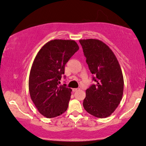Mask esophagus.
<instances>
[{"mask_svg": "<svg viewBox=\"0 0 146 146\" xmlns=\"http://www.w3.org/2000/svg\"><path fill=\"white\" fill-rule=\"evenodd\" d=\"M79 90V88H73L72 91L73 92H76L77 90Z\"/></svg>", "mask_w": 146, "mask_h": 146, "instance_id": "obj_1", "label": "esophagus"}]
</instances>
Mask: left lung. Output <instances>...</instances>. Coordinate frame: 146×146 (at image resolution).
Returning <instances> with one entry per match:
<instances>
[{"label":"left lung","instance_id":"1","mask_svg":"<svg viewBox=\"0 0 146 146\" xmlns=\"http://www.w3.org/2000/svg\"><path fill=\"white\" fill-rule=\"evenodd\" d=\"M79 41L96 82L86 89L83 106L90 115L106 118L114 112L122 99L124 81L121 68L114 53L102 41L88 39Z\"/></svg>","mask_w":146,"mask_h":146}]
</instances>
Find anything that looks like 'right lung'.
Instances as JSON below:
<instances>
[{"label": "right lung", "mask_w": 146, "mask_h": 146, "mask_svg": "<svg viewBox=\"0 0 146 146\" xmlns=\"http://www.w3.org/2000/svg\"><path fill=\"white\" fill-rule=\"evenodd\" d=\"M79 50L74 40L54 39L40 49L32 64L29 78L31 98L39 113L47 118L62 115L67 110L71 88L60 85L64 68Z\"/></svg>", "instance_id": "right-lung-1"}]
</instances>
